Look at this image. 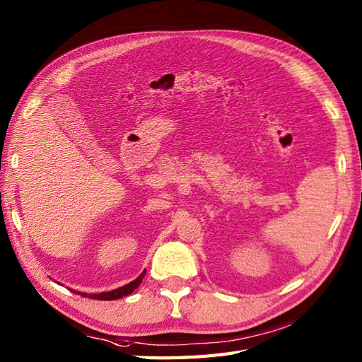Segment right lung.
Here are the masks:
<instances>
[{
	"mask_svg": "<svg viewBox=\"0 0 362 362\" xmlns=\"http://www.w3.org/2000/svg\"><path fill=\"white\" fill-rule=\"evenodd\" d=\"M144 275H146V269L141 272V275L135 278L134 281H131L129 284H124L119 288H114V290H110V291H102V293H84V291H76V290H71V291H74V293H78L81 296H84V298H91V299H98V300H115V299H120L123 296L131 295L132 291L139 284H141Z\"/></svg>",
	"mask_w": 362,
	"mask_h": 362,
	"instance_id": "right-lung-1",
	"label": "right lung"
}]
</instances>
